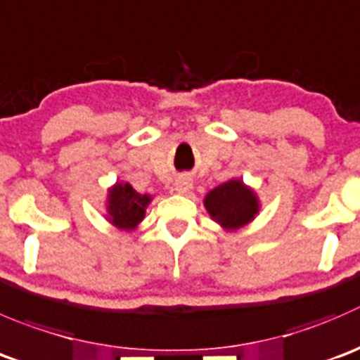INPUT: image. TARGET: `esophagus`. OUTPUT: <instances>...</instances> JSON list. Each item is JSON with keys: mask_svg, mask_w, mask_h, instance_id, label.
<instances>
[{"mask_svg": "<svg viewBox=\"0 0 360 360\" xmlns=\"http://www.w3.org/2000/svg\"><path fill=\"white\" fill-rule=\"evenodd\" d=\"M190 188H191V181L188 179V177H179V179L176 181V191H177V193H186Z\"/></svg>", "mask_w": 360, "mask_h": 360, "instance_id": "34e87169", "label": "esophagus"}]
</instances>
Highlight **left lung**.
<instances>
[{
  "label": "left lung",
  "mask_w": 360,
  "mask_h": 360,
  "mask_svg": "<svg viewBox=\"0 0 360 360\" xmlns=\"http://www.w3.org/2000/svg\"><path fill=\"white\" fill-rule=\"evenodd\" d=\"M204 204L209 214L229 230L250 223L258 211L257 197L240 181L219 184L209 191Z\"/></svg>",
  "instance_id": "obj_1"
}]
</instances>
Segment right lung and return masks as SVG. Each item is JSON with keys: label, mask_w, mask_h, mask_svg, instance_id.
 Wrapping results in <instances>:
<instances>
[{"label": "right lung", "mask_w": 360, "mask_h": 360, "mask_svg": "<svg viewBox=\"0 0 360 360\" xmlns=\"http://www.w3.org/2000/svg\"><path fill=\"white\" fill-rule=\"evenodd\" d=\"M151 202L149 195H141L128 183L116 184L109 193V219L116 226L124 230H131L142 221L146 212V205Z\"/></svg>", "instance_id": "1"}]
</instances>
